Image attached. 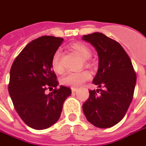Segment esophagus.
Returning <instances> with one entry per match:
<instances>
[{"label":"esophagus","instance_id":"34e87169","mask_svg":"<svg viewBox=\"0 0 146 146\" xmlns=\"http://www.w3.org/2000/svg\"><path fill=\"white\" fill-rule=\"evenodd\" d=\"M71 90H72V92H76L77 88H71Z\"/></svg>","mask_w":146,"mask_h":146}]
</instances>
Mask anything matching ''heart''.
Wrapping results in <instances>:
<instances>
[{"label": "heart", "instance_id": "1", "mask_svg": "<svg viewBox=\"0 0 146 146\" xmlns=\"http://www.w3.org/2000/svg\"><path fill=\"white\" fill-rule=\"evenodd\" d=\"M70 48L78 54L83 59H88L92 55L91 49L84 44L80 42H76L70 45ZM61 51L58 50L54 52L51 59V67L56 73H62L64 71L63 66L60 62ZM91 77V74L87 70H83L80 72H70L66 73L62 78L61 82L63 85L68 87H78L83 83L88 80Z\"/></svg>", "mask_w": 146, "mask_h": 146}]
</instances>
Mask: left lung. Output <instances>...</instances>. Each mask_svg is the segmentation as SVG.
<instances>
[{"label":"left lung","mask_w":146,"mask_h":146,"mask_svg":"<svg viewBox=\"0 0 146 146\" xmlns=\"http://www.w3.org/2000/svg\"><path fill=\"white\" fill-rule=\"evenodd\" d=\"M98 55V70L93 80L96 91H89L83 111L92 124L99 128L116 125L125 116L133 99L136 73L131 61L118 42L102 33L83 36ZM100 91L99 96L96 92Z\"/></svg>","instance_id":"8db88e82"}]
</instances>
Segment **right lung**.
<instances>
[{
	"label": "right lung",
	"mask_w": 146,
	"mask_h": 146,
	"mask_svg": "<svg viewBox=\"0 0 146 146\" xmlns=\"http://www.w3.org/2000/svg\"><path fill=\"white\" fill-rule=\"evenodd\" d=\"M63 39L43 36L33 40L15 59L10 70L8 92L16 112L24 123L36 130L57 122L70 88L60 86L51 67V59ZM54 91L48 95L47 89Z\"/></svg>",
	"instance_id": "add662e5"
}]
</instances>
